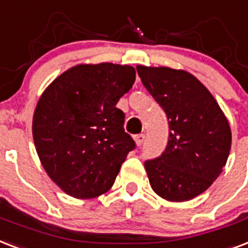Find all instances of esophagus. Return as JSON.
Returning <instances> with one entry per match:
<instances>
[{
	"label": "esophagus",
	"instance_id": "1",
	"mask_svg": "<svg viewBox=\"0 0 248 248\" xmlns=\"http://www.w3.org/2000/svg\"><path fill=\"white\" fill-rule=\"evenodd\" d=\"M143 140H145V136L143 134H137V136H134V141L137 143V146H141L143 143Z\"/></svg>",
	"mask_w": 248,
	"mask_h": 248
}]
</instances>
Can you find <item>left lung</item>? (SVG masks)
<instances>
[{"label": "left lung", "mask_w": 248, "mask_h": 248, "mask_svg": "<svg viewBox=\"0 0 248 248\" xmlns=\"http://www.w3.org/2000/svg\"><path fill=\"white\" fill-rule=\"evenodd\" d=\"M142 84L168 118L170 138L145 168L155 193L185 202L206 191L220 176L232 146L228 119L195 76L170 67L137 66Z\"/></svg>", "instance_id": "left-lung-1"}]
</instances>
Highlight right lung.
I'll return each mask as SVG.
<instances>
[{
  "label": "right lung",
  "mask_w": 248,
  "mask_h": 248,
  "mask_svg": "<svg viewBox=\"0 0 248 248\" xmlns=\"http://www.w3.org/2000/svg\"><path fill=\"white\" fill-rule=\"evenodd\" d=\"M134 80L132 66L78 64L38 99L32 122L36 151L49 177L71 197L90 199L108 191L136 147L116 107Z\"/></svg>",
  "instance_id": "add662e5"
}]
</instances>
